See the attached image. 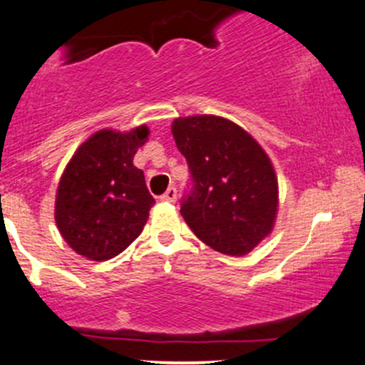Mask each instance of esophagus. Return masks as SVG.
Returning a JSON list of instances; mask_svg holds the SVG:
<instances>
[{"instance_id":"34e87169","label":"esophagus","mask_w":365,"mask_h":365,"mask_svg":"<svg viewBox=\"0 0 365 365\" xmlns=\"http://www.w3.org/2000/svg\"><path fill=\"white\" fill-rule=\"evenodd\" d=\"M160 199H163V201H168V202H175L176 201V189H175V187H170L166 192L160 195Z\"/></svg>"}]
</instances>
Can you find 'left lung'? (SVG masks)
<instances>
[{"label":"left lung","instance_id":"left-lung-1","mask_svg":"<svg viewBox=\"0 0 365 365\" xmlns=\"http://www.w3.org/2000/svg\"><path fill=\"white\" fill-rule=\"evenodd\" d=\"M171 133L192 173L183 220L202 243L231 257L250 253L273 231L278 178L269 155L241 125L218 115L173 120Z\"/></svg>","mask_w":365,"mask_h":365}]
</instances>
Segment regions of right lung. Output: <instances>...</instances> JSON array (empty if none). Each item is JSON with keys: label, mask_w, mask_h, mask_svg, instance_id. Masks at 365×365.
<instances>
[{"label": "right lung", "mask_w": 365, "mask_h": 365, "mask_svg": "<svg viewBox=\"0 0 365 365\" xmlns=\"http://www.w3.org/2000/svg\"><path fill=\"white\" fill-rule=\"evenodd\" d=\"M150 129H99L64 168L56 192L57 229L78 255L96 262L117 257L140 236L153 197L133 164Z\"/></svg>", "instance_id": "obj_1"}]
</instances>
